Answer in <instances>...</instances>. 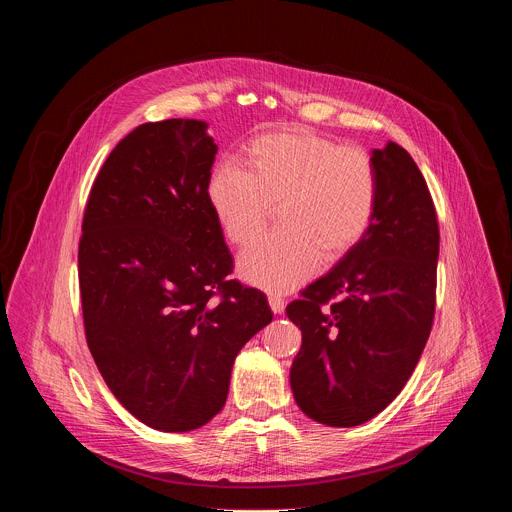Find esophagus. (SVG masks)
I'll return each instance as SVG.
<instances>
[{"label":"esophagus","mask_w":512,"mask_h":512,"mask_svg":"<svg viewBox=\"0 0 512 512\" xmlns=\"http://www.w3.org/2000/svg\"><path fill=\"white\" fill-rule=\"evenodd\" d=\"M269 308H271L273 314H281L283 308H285V300L281 296H277V294H271L269 296Z\"/></svg>","instance_id":"34e87169"}]
</instances>
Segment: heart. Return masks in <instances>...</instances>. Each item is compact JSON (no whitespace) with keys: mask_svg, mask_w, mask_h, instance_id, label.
<instances>
[{"mask_svg":"<svg viewBox=\"0 0 512 512\" xmlns=\"http://www.w3.org/2000/svg\"><path fill=\"white\" fill-rule=\"evenodd\" d=\"M245 172L218 166L206 180V202L231 245L253 243L279 208L281 231L239 259V273L267 291L302 285L318 267L356 249L379 208V174L358 148L308 129L273 131L245 148Z\"/></svg>","mask_w":512,"mask_h":512,"instance_id":"obj_1","label":"heart"}]
</instances>
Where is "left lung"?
I'll use <instances>...</instances> for the list:
<instances>
[{"mask_svg": "<svg viewBox=\"0 0 512 512\" xmlns=\"http://www.w3.org/2000/svg\"><path fill=\"white\" fill-rule=\"evenodd\" d=\"M371 158L379 174L371 231L285 308L302 330L291 391L330 427L369 421L401 393L435 314L440 229L425 178L395 141Z\"/></svg>", "mask_w": 512, "mask_h": 512, "instance_id": "obj_1", "label": "left lung"}]
</instances>
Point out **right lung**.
<instances>
[{
  "label": "right lung",
  "mask_w": 512,
  "mask_h": 512,
  "mask_svg": "<svg viewBox=\"0 0 512 512\" xmlns=\"http://www.w3.org/2000/svg\"><path fill=\"white\" fill-rule=\"evenodd\" d=\"M196 119L143 123L99 170L83 216L79 283L89 350L117 401L160 431L225 407L239 350L273 320L233 273L206 202L216 143Z\"/></svg>",
  "instance_id": "add662e5"
}]
</instances>
